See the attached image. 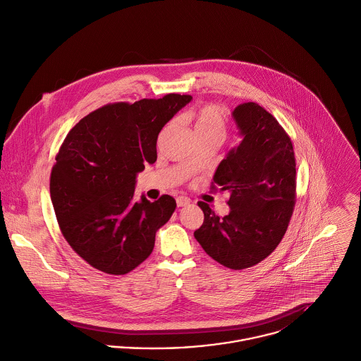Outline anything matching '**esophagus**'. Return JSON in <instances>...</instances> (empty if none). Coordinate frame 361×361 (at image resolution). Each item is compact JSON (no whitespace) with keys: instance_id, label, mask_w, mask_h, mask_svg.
<instances>
[{"instance_id":"obj_1","label":"esophagus","mask_w":361,"mask_h":361,"mask_svg":"<svg viewBox=\"0 0 361 361\" xmlns=\"http://www.w3.org/2000/svg\"><path fill=\"white\" fill-rule=\"evenodd\" d=\"M189 203H190V199H188V197L179 196V197L176 199V204H178V207H183V206H188Z\"/></svg>"}]
</instances>
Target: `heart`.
Wrapping results in <instances>:
<instances>
[{
  "label": "heart",
  "instance_id": "1",
  "mask_svg": "<svg viewBox=\"0 0 361 361\" xmlns=\"http://www.w3.org/2000/svg\"><path fill=\"white\" fill-rule=\"evenodd\" d=\"M186 120L193 126V133L203 135L224 138L227 130V121L220 107L217 106H204L196 111H190L186 116Z\"/></svg>",
  "mask_w": 361,
  "mask_h": 361
}]
</instances>
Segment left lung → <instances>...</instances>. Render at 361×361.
I'll return each instance as SVG.
<instances>
[{"label": "left lung", "mask_w": 361, "mask_h": 361, "mask_svg": "<svg viewBox=\"0 0 361 361\" xmlns=\"http://www.w3.org/2000/svg\"><path fill=\"white\" fill-rule=\"evenodd\" d=\"M231 117L243 140L227 152L213 176L220 192L230 195V212L219 217L207 203L199 202L204 220L195 238L221 265L244 269L267 258L288 228L295 206L296 164L290 138L261 106L243 103Z\"/></svg>", "instance_id": "8db88e82"}]
</instances>
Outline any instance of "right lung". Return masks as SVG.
<instances>
[{"instance_id":"add662e5","label":"right lung","mask_w":361,"mask_h":361,"mask_svg":"<svg viewBox=\"0 0 361 361\" xmlns=\"http://www.w3.org/2000/svg\"><path fill=\"white\" fill-rule=\"evenodd\" d=\"M192 96L166 94L134 104H107L65 138L51 175V199L63 237L92 267L124 275L154 250L155 233L176 202L134 199L137 175L157 161L164 126Z\"/></svg>"}]
</instances>
